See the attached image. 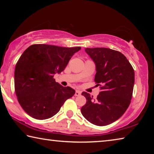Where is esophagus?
I'll return each instance as SVG.
<instances>
[{
    "mask_svg": "<svg viewBox=\"0 0 154 154\" xmlns=\"http://www.w3.org/2000/svg\"><path fill=\"white\" fill-rule=\"evenodd\" d=\"M81 95V92L79 90H76V92H75V96H79Z\"/></svg>",
    "mask_w": 154,
    "mask_h": 154,
    "instance_id": "34e87169",
    "label": "esophagus"
}]
</instances>
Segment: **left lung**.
Masks as SVG:
<instances>
[{
  "label": "left lung",
  "instance_id": "8db88e82",
  "mask_svg": "<svg viewBox=\"0 0 154 154\" xmlns=\"http://www.w3.org/2000/svg\"><path fill=\"white\" fill-rule=\"evenodd\" d=\"M96 64L94 81L101 91L97 98L82 92L86 103L83 116L96 126H106L118 119L128 107L134 83V71L124 54L105 48H85Z\"/></svg>",
  "mask_w": 154,
  "mask_h": 154
}]
</instances>
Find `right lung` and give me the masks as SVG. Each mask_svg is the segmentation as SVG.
Segmentation results:
<instances>
[{"label":"right lung","mask_w":154,"mask_h":154,"mask_svg":"<svg viewBox=\"0 0 154 154\" xmlns=\"http://www.w3.org/2000/svg\"><path fill=\"white\" fill-rule=\"evenodd\" d=\"M81 49L35 44L24 51L14 73L15 94L26 113L36 119L50 118L58 113L75 91L63 87L54 79L63 71L70 59Z\"/></svg>","instance_id":"obj_1"}]
</instances>
